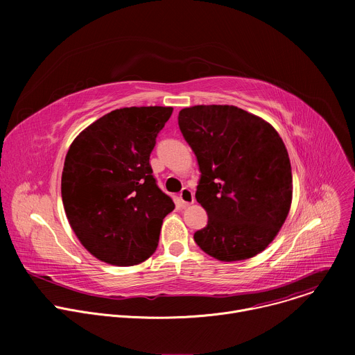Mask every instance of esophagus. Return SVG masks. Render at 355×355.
<instances>
[{"mask_svg": "<svg viewBox=\"0 0 355 355\" xmlns=\"http://www.w3.org/2000/svg\"><path fill=\"white\" fill-rule=\"evenodd\" d=\"M180 200L182 202V205H184V207L193 204L195 198H193V192H192V189H189V188H187V187H185V188H182V191L180 192Z\"/></svg>", "mask_w": 355, "mask_h": 355, "instance_id": "obj_1", "label": "esophagus"}]
</instances>
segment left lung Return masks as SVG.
<instances>
[{
	"label": "left lung",
	"instance_id": "8db88e82",
	"mask_svg": "<svg viewBox=\"0 0 355 355\" xmlns=\"http://www.w3.org/2000/svg\"><path fill=\"white\" fill-rule=\"evenodd\" d=\"M196 156L195 198L208 225L195 243L219 261L257 256L282 227L292 200V171L278 132L233 105H196L178 114Z\"/></svg>",
	"mask_w": 355,
	"mask_h": 355
}]
</instances>
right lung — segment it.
<instances>
[{"label": "right lung", "mask_w": 355, "mask_h": 355, "mask_svg": "<svg viewBox=\"0 0 355 355\" xmlns=\"http://www.w3.org/2000/svg\"><path fill=\"white\" fill-rule=\"evenodd\" d=\"M170 107L115 110L71 143L62 198L71 229L98 260L129 267L159 245L163 219L175 208L148 163Z\"/></svg>", "instance_id": "1"}]
</instances>
